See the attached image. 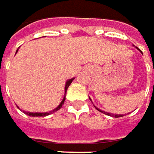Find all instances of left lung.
Returning <instances> with one entry per match:
<instances>
[{"mask_svg": "<svg viewBox=\"0 0 154 154\" xmlns=\"http://www.w3.org/2000/svg\"><path fill=\"white\" fill-rule=\"evenodd\" d=\"M95 109H97V110H99L100 112H102V113H103L105 115H108V116H113V117H121V116H124V115H114V114H110V113H107L106 111H103L102 109H99L98 108H96L95 107Z\"/></svg>", "mask_w": 154, "mask_h": 154, "instance_id": "1", "label": "left lung"}]
</instances>
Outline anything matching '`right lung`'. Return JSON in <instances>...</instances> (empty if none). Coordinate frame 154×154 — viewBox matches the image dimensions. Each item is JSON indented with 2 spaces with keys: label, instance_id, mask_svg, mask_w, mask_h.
<instances>
[{
  "label": "right lung",
  "instance_id": "add662e5",
  "mask_svg": "<svg viewBox=\"0 0 154 154\" xmlns=\"http://www.w3.org/2000/svg\"><path fill=\"white\" fill-rule=\"evenodd\" d=\"M73 81V79H71V80H68L66 83V87H65V93L66 92V90H67V88H68V87L70 86V84L72 83V82ZM65 98H66V96L64 97V99L62 100V102H61V103L55 109H53L52 111H50V112H46V113H32V112H24L25 114H27L28 116H48L50 114H52V113H54V112H56L57 110H59L60 109L61 107H62V105L64 104V103H65Z\"/></svg>",
  "mask_w": 154,
  "mask_h": 154
}]
</instances>
